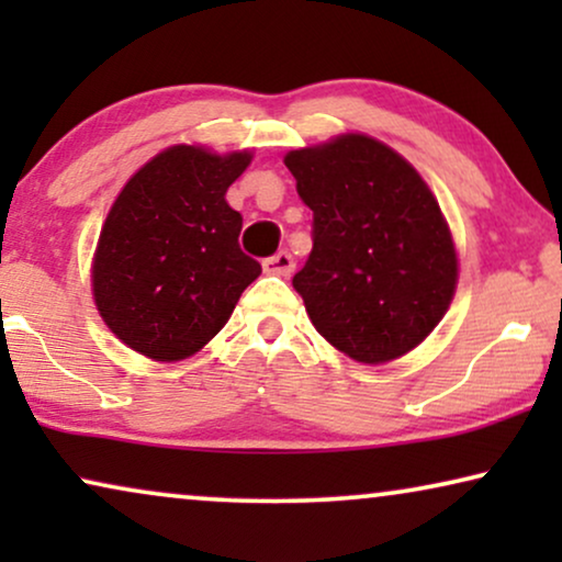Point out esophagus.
<instances>
[{
	"label": "esophagus",
	"mask_w": 562,
	"mask_h": 562,
	"mask_svg": "<svg viewBox=\"0 0 562 562\" xmlns=\"http://www.w3.org/2000/svg\"><path fill=\"white\" fill-rule=\"evenodd\" d=\"M263 271L273 276H291L294 273V258L289 250H279L276 256L263 260Z\"/></svg>",
	"instance_id": "34e87169"
}]
</instances>
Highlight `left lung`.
<instances>
[{
    "label": "left lung",
    "instance_id": "1",
    "mask_svg": "<svg viewBox=\"0 0 562 562\" xmlns=\"http://www.w3.org/2000/svg\"><path fill=\"white\" fill-rule=\"evenodd\" d=\"M283 164L314 214L294 289L317 333L368 366L417 348L458 283L450 227L422 176L358 133L291 150Z\"/></svg>",
    "mask_w": 562,
    "mask_h": 562
}]
</instances>
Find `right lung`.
<instances>
[{"instance_id":"add662e5","label":"right lung","mask_w":562,"mask_h":562,"mask_svg":"<svg viewBox=\"0 0 562 562\" xmlns=\"http://www.w3.org/2000/svg\"><path fill=\"white\" fill-rule=\"evenodd\" d=\"M173 145L125 183L99 235L91 291L104 325L145 358L173 363L225 327L237 299L260 276L240 250L243 217L227 189L250 166Z\"/></svg>"}]
</instances>
